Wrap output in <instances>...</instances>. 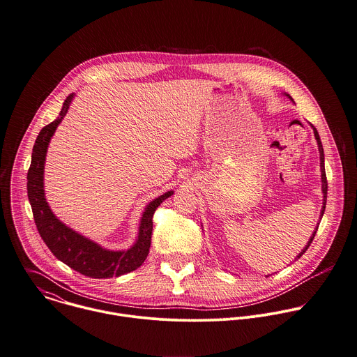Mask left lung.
Listing matches in <instances>:
<instances>
[{"label": "left lung", "instance_id": "obj_1", "mask_svg": "<svg viewBox=\"0 0 357 357\" xmlns=\"http://www.w3.org/2000/svg\"><path fill=\"white\" fill-rule=\"evenodd\" d=\"M285 96L288 98V99H291L292 100V98L288 95V93H285ZM310 127L313 128V134H314V138H316V141H317V147H319V153H320V171H321V192H323V207H321V211H320V219L319 220H321V218H323V214H324V210H326V203H327V178H326V168H324V150H323V144H321V141H320V137H319V132H317V130L310 124ZM319 225V223H317ZM317 227L319 226H316V229H314V231L312 233V236H310V238H309V241L306 243V245L303 247V250L296 255V258H295V261L296 259H299L305 252H306V250L309 248V245H310V243L313 241V238H314V234H316V231H317Z\"/></svg>", "mask_w": 357, "mask_h": 357}]
</instances>
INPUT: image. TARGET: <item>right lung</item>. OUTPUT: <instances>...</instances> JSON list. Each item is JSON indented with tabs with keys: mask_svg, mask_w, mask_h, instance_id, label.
I'll return each mask as SVG.
<instances>
[{
	"mask_svg": "<svg viewBox=\"0 0 357 357\" xmlns=\"http://www.w3.org/2000/svg\"><path fill=\"white\" fill-rule=\"evenodd\" d=\"M73 98L74 93L66 98L59 117L40 131L33 146L31 164L27 172L29 202L41 238L59 261L88 278H119L138 269L144 262L150 248L153 214L165 199L174 195V190L165 192L146 206L141 216L137 241L128 250L113 251L103 248L100 244L86 238L58 219L45 199L44 167L51 138L68 114Z\"/></svg>",
	"mask_w": 357,
	"mask_h": 357,
	"instance_id": "obj_1",
	"label": "right lung"
}]
</instances>
